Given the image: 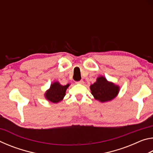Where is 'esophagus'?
Wrapping results in <instances>:
<instances>
[{
	"label": "esophagus",
	"mask_w": 153,
	"mask_h": 153,
	"mask_svg": "<svg viewBox=\"0 0 153 153\" xmlns=\"http://www.w3.org/2000/svg\"><path fill=\"white\" fill-rule=\"evenodd\" d=\"M76 84H84V81H83V80H79V81H78V82H76Z\"/></svg>",
	"instance_id": "obj_1"
}]
</instances>
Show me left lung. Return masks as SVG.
Returning a JSON list of instances; mask_svg holds the SVG:
<instances>
[{
	"mask_svg": "<svg viewBox=\"0 0 153 153\" xmlns=\"http://www.w3.org/2000/svg\"><path fill=\"white\" fill-rule=\"evenodd\" d=\"M119 87L108 82L104 77H99L97 82L90 86L92 94L96 100L107 102L115 98L119 92Z\"/></svg>",
	"mask_w": 153,
	"mask_h": 153,
	"instance_id": "left-lung-1",
	"label": "left lung"
}]
</instances>
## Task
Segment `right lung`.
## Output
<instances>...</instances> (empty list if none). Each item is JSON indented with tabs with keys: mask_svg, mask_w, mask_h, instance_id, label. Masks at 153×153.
Wrapping results in <instances>:
<instances>
[{
	"mask_svg": "<svg viewBox=\"0 0 153 153\" xmlns=\"http://www.w3.org/2000/svg\"><path fill=\"white\" fill-rule=\"evenodd\" d=\"M69 84L61 86L59 82H55L51 86L50 89L47 90L45 94L46 99L53 103L61 101L65 95V92Z\"/></svg>",
	"mask_w": 153,
	"mask_h": 153,
	"instance_id": "1",
	"label": "right lung"
}]
</instances>
